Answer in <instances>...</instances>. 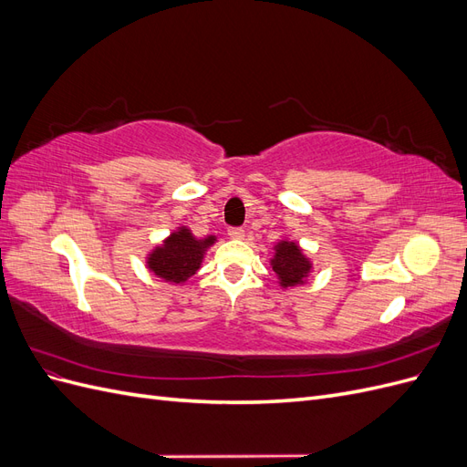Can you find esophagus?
Listing matches in <instances>:
<instances>
[{
    "label": "esophagus",
    "instance_id": "34e87169",
    "mask_svg": "<svg viewBox=\"0 0 467 467\" xmlns=\"http://www.w3.org/2000/svg\"><path fill=\"white\" fill-rule=\"evenodd\" d=\"M228 234H230L232 239H244L245 237V230L244 228H230Z\"/></svg>",
    "mask_w": 467,
    "mask_h": 467
}]
</instances>
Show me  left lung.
I'll use <instances>...</instances> for the list:
<instances>
[{"label": "left lung", "instance_id": "1", "mask_svg": "<svg viewBox=\"0 0 467 467\" xmlns=\"http://www.w3.org/2000/svg\"><path fill=\"white\" fill-rule=\"evenodd\" d=\"M275 251L276 253L271 259V265L280 280V286L288 288V286L302 285L307 273L312 271V263H309V259L304 255L298 244L280 242L278 245H275Z\"/></svg>", "mask_w": 467, "mask_h": 467}]
</instances>
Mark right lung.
Wrapping results in <instances>:
<instances>
[{"label":"right lung","mask_w":467,"mask_h":467,"mask_svg":"<svg viewBox=\"0 0 467 467\" xmlns=\"http://www.w3.org/2000/svg\"><path fill=\"white\" fill-rule=\"evenodd\" d=\"M216 235H208L204 239H196L189 228H179L169 235L165 242L155 247L148 257V268L165 282L189 280L201 268L204 253L210 245H214Z\"/></svg>","instance_id":"right-lung-1"}]
</instances>
